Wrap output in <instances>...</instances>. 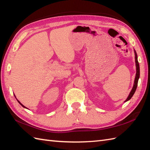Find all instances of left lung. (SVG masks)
<instances>
[{
  "label": "left lung",
  "instance_id": "8db88e82",
  "mask_svg": "<svg viewBox=\"0 0 150 150\" xmlns=\"http://www.w3.org/2000/svg\"><path fill=\"white\" fill-rule=\"evenodd\" d=\"M134 53H135V64H136V75H135L133 88H132V91L130 93V95H128V98H127L126 100L125 101V102H127L128 100H130L132 97L133 96L135 92V90H136V89H137L138 81H139V76H140V68H139V62H138V60H137V53H136V52H135V50H134Z\"/></svg>",
  "mask_w": 150,
  "mask_h": 150
}]
</instances>
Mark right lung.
Segmentation results:
<instances>
[{"label": "right lung", "instance_id": "1", "mask_svg": "<svg viewBox=\"0 0 150 150\" xmlns=\"http://www.w3.org/2000/svg\"><path fill=\"white\" fill-rule=\"evenodd\" d=\"M18 103H20V105H22V107H24V108H26V107H25V106H24V105H22V103H20V102H19V101H18Z\"/></svg>", "mask_w": 150, "mask_h": 150}]
</instances>
